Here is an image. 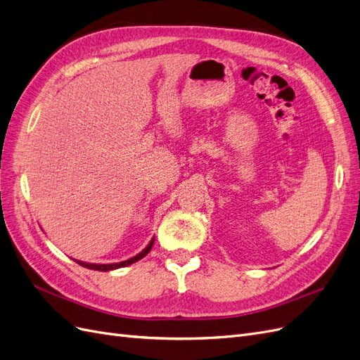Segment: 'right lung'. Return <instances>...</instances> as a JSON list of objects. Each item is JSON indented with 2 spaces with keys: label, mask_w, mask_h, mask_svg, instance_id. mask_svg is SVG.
Instances as JSON below:
<instances>
[{
  "label": "right lung",
  "mask_w": 360,
  "mask_h": 360,
  "mask_svg": "<svg viewBox=\"0 0 360 360\" xmlns=\"http://www.w3.org/2000/svg\"><path fill=\"white\" fill-rule=\"evenodd\" d=\"M154 245V238L149 240V243L146 245V248H143L141 252L136 254L134 257L129 259V260H124V262H120V263H109V264H97V263H86V262H80V260H75L76 263H79L80 266H84V268L86 269H92V271H101V272H109V271H113V269H120V268H125V266L129 264H133L136 263L137 260L143 259L146 254L150 251V248H153Z\"/></svg>",
  "instance_id": "obj_1"
}]
</instances>
